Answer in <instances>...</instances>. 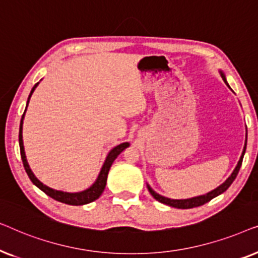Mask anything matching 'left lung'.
I'll return each mask as SVG.
<instances>
[{
    "mask_svg": "<svg viewBox=\"0 0 258 258\" xmlns=\"http://www.w3.org/2000/svg\"><path fill=\"white\" fill-rule=\"evenodd\" d=\"M222 77H223V80L225 81V77H224L223 74H222ZM225 83H227V81H225ZM245 148H246V142H245V146H244V150H243V153H242V156H241V158H239V161H238L237 167L235 168V170L231 174L230 177H229L227 181L223 183V184H221L220 186H218V188L213 190V191L208 192L207 195L192 197V199H188V200H170V199H167V197H163V196L158 195V194L155 192L154 190L151 189L149 185H148V190H149V192L151 194V196H153L155 200H157L158 202H161V203H163V204H167V206H170V207H174V208H178V209H190V208H196V207L203 206V204L208 203V202H209V201L215 199V197H216V196L221 195L222 192H224L225 190H227L229 186L231 185V183L235 181L236 176H237L239 169H241L243 156H244V153H245Z\"/></svg>",
    "mask_w": 258,
    "mask_h": 258,
    "instance_id": "obj_1",
    "label": "left lung"
}]
</instances>
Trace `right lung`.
I'll return each instance as SVG.
<instances>
[{
  "instance_id": "add662e5",
  "label": "right lung",
  "mask_w": 258,
  "mask_h": 258,
  "mask_svg": "<svg viewBox=\"0 0 258 258\" xmlns=\"http://www.w3.org/2000/svg\"><path fill=\"white\" fill-rule=\"evenodd\" d=\"M36 83L35 86L33 87V89L30 91V95H29V98L31 96V94L34 93L35 88L37 87ZM29 98H28V102H29ZM28 105V103H27ZM26 112V110H24ZM23 116L22 115V118H21V123H20V133H19V143H20V151H21V158H22V162H23V167L26 169V172L27 175L29 176L30 181L34 183L35 185L37 186V188H40L42 191L47 194L48 196H50L51 199H54L56 201H58V202H62V203H66V204H69V206H83V204H88L90 202H93V201L97 200L98 197L101 196V194L103 192V190L105 188V184H107V177H108V172H109V169H110L112 162L115 161V158L118 156L119 154L122 153L123 150L125 149V148L129 147V143H122L119 144V146L115 147L114 149H112L110 153L108 154L107 156V160H105L103 167L101 169V172L100 175H98V177L96 179V182L94 183L93 185L90 186L89 189L84 190V191H81V192H64V191H58V190H54L51 188H49V186L44 185L43 183H41L38 179L35 177V175L33 174V171L30 170L29 165H28V162L26 160V154H24V148H23V140H22V124H23Z\"/></svg>"
}]
</instances>
